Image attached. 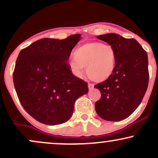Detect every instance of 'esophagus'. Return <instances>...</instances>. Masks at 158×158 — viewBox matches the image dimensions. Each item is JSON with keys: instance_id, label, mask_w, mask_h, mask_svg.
<instances>
[{"instance_id": "1", "label": "esophagus", "mask_w": 158, "mask_h": 158, "mask_svg": "<svg viewBox=\"0 0 158 158\" xmlns=\"http://www.w3.org/2000/svg\"><path fill=\"white\" fill-rule=\"evenodd\" d=\"M94 84H93V83H89V84H88V88H89L90 90L92 89V88H94Z\"/></svg>"}]
</instances>
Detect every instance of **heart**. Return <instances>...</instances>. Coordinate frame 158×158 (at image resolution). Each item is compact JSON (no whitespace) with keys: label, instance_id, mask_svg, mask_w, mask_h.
Returning a JSON list of instances; mask_svg holds the SVG:
<instances>
[{"label":"heart","instance_id":"heart-1","mask_svg":"<svg viewBox=\"0 0 158 158\" xmlns=\"http://www.w3.org/2000/svg\"><path fill=\"white\" fill-rule=\"evenodd\" d=\"M117 53L111 45L99 41L83 44L73 52V59L70 61V68L77 77L83 75V68L90 79L103 81L108 79L115 70Z\"/></svg>","mask_w":158,"mask_h":158}]
</instances>
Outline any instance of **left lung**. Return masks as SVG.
<instances>
[{
  "label": "left lung",
  "mask_w": 158,
  "mask_h": 158,
  "mask_svg": "<svg viewBox=\"0 0 158 158\" xmlns=\"http://www.w3.org/2000/svg\"><path fill=\"white\" fill-rule=\"evenodd\" d=\"M97 38L115 49L117 64L108 79L94 85L101 93L95 109L105 120L120 121L137 109L146 94L149 78L148 56L134 39L114 33Z\"/></svg>",
  "instance_id": "obj_1"
}]
</instances>
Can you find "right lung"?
<instances>
[{
    "label": "right lung",
    "instance_id": "1",
    "mask_svg": "<svg viewBox=\"0 0 158 158\" xmlns=\"http://www.w3.org/2000/svg\"><path fill=\"white\" fill-rule=\"evenodd\" d=\"M80 34L65 39H42L21 50L13 82L21 106L39 122L61 124L70 119L74 103L88 92V83L73 75L68 60Z\"/></svg>",
    "mask_w": 158,
    "mask_h": 158
}]
</instances>
